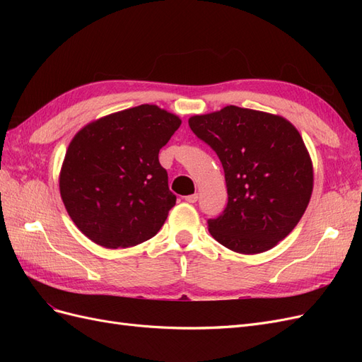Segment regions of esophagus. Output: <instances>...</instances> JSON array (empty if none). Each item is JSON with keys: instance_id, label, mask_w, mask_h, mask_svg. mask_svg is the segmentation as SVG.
<instances>
[{"instance_id": "1", "label": "esophagus", "mask_w": 362, "mask_h": 362, "mask_svg": "<svg viewBox=\"0 0 362 362\" xmlns=\"http://www.w3.org/2000/svg\"><path fill=\"white\" fill-rule=\"evenodd\" d=\"M185 201L187 202H190V204H194L196 201H198V193H193V194H189V196H185L184 198Z\"/></svg>"}]
</instances>
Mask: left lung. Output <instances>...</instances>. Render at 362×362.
<instances>
[{"label": "left lung", "mask_w": 362, "mask_h": 362, "mask_svg": "<svg viewBox=\"0 0 362 362\" xmlns=\"http://www.w3.org/2000/svg\"><path fill=\"white\" fill-rule=\"evenodd\" d=\"M225 170L228 205L208 231L237 254L275 247L310 204L314 172L302 136L286 117L226 105L189 119Z\"/></svg>", "instance_id": "obj_1"}]
</instances>
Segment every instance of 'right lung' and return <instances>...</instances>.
<instances>
[{
	"mask_svg": "<svg viewBox=\"0 0 362 362\" xmlns=\"http://www.w3.org/2000/svg\"><path fill=\"white\" fill-rule=\"evenodd\" d=\"M181 119L141 104L83 127L64 156L59 185L72 222L107 249L133 247L154 237L177 202L160 149Z\"/></svg>",
	"mask_w": 362,
	"mask_h": 362,
	"instance_id": "right-lung-1",
	"label": "right lung"
}]
</instances>
